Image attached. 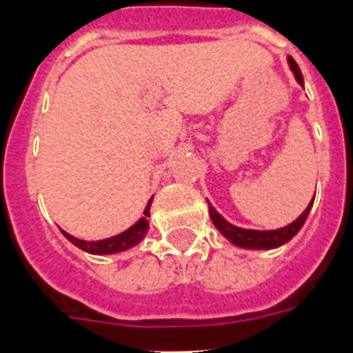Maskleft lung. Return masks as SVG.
<instances>
[{
	"instance_id": "left-lung-1",
	"label": "left lung",
	"mask_w": 353,
	"mask_h": 353,
	"mask_svg": "<svg viewBox=\"0 0 353 353\" xmlns=\"http://www.w3.org/2000/svg\"><path fill=\"white\" fill-rule=\"evenodd\" d=\"M288 65H290V70L294 72L296 81L303 85V74H301L297 63L290 56H288ZM312 205H314V199L308 203L305 212L297 217L296 221H292L290 225L283 226V228H276V230H252V228H241V226L232 225V223L226 221L225 217L210 203H208V214H210L214 226L221 232V236L226 237L232 245L239 246V248H246V250H272V248H279V246L290 241L292 237L303 228L306 217H308L312 210Z\"/></svg>"
}]
</instances>
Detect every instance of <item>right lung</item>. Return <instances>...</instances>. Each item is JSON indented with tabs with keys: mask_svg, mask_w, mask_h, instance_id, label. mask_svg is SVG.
Returning <instances> with one entry per match:
<instances>
[{
	"mask_svg": "<svg viewBox=\"0 0 353 353\" xmlns=\"http://www.w3.org/2000/svg\"><path fill=\"white\" fill-rule=\"evenodd\" d=\"M152 199H154V196L150 197V201L145 206V212H143L145 216H143L137 223H134L128 230L121 232V234H117V236L107 237V239H99V241H85V239H77V237L70 236L68 232L61 230V228H59V230H61V234L67 237L68 241L72 243L74 246H77V248H81L83 252H88V254H94V256L119 254V252H125L128 250V248H132V246L139 245V243L145 239V236H147Z\"/></svg>",
	"mask_w": 353,
	"mask_h": 353,
	"instance_id": "obj_1",
	"label": "right lung"
}]
</instances>
